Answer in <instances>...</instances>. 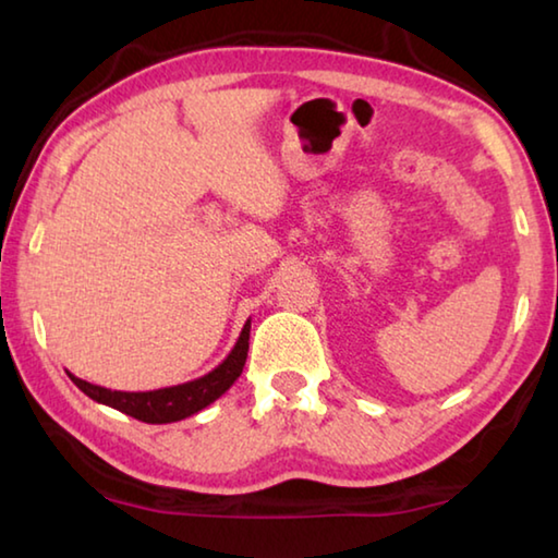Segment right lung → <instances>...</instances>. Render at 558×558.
Here are the masks:
<instances>
[{
    "mask_svg": "<svg viewBox=\"0 0 558 558\" xmlns=\"http://www.w3.org/2000/svg\"><path fill=\"white\" fill-rule=\"evenodd\" d=\"M248 337H251V319L243 325L241 337L235 339L233 349L223 362L211 369L209 374L199 376V379L167 386V389H155V391H110L106 386H96L90 381H83L78 376H71V381L78 386V389L90 396L93 401L102 405H110L132 418L143 423H174L184 421L189 415L199 413L206 405L214 403L219 396L231 389L233 381L239 379L245 364V356H248Z\"/></svg>",
    "mask_w": 558,
    "mask_h": 558,
    "instance_id": "obj_1",
    "label": "right lung"
}]
</instances>
